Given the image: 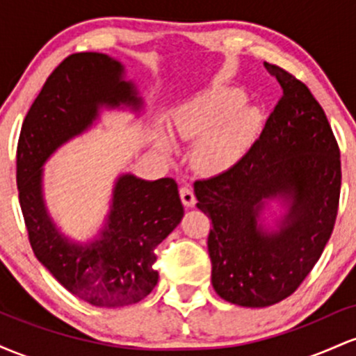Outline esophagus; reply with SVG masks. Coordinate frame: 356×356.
Returning a JSON list of instances; mask_svg holds the SVG:
<instances>
[{
	"label": "esophagus",
	"instance_id": "34e87169",
	"mask_svg": "<svg viewBox=\"0 0 356 356\" xmlns=\"http://www.w3.org/2000/svg\"><path fill=\"white\" fill-rule=\"evenodd\" d=\"M179 194H181V201L184 202V206H187V207L194 206L195 195H194V191H192L189 186H182L181 191H179Z\"/></svg>",
	"mask_w": 356,
	"mask_h": 356
}]
</instances>
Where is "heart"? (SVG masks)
Returning <instances> with one entry per match:
<instances>
[{"label":"heart","mask_w":356,"mask_h":356,"mask_svg":"<svg viewBox=\"0 0 356 356\" xmlns=\"http://www.w3.org/2000/svg\"><path fill=\"white\" fill-rule=\"evenodd\" d=\"M261 117L246 107V95L238 88L211 87L184 102L170 117V129L181 140H197L194 159L207 172H224L238 164L259 130ZM164 147L172 140L159 134Z\"/></svg>","instance_id":"obj_1"}]
</instances>
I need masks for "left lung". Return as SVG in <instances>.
I'll return each instance as SVG.
<instances>
[{"mask_svg": "<svg viewBox=\"0 0 356 356\" xmlns=\"http://www.w3.org/2000/svg\"><path fill=\"white\" fill-rule=\"evenodd\" d=\"M283 95L238 164L194 182L211 218L212 286L246 308L280 303L309 275L333 232L341 187L337 138L313 93L291 73L264 63ZM289 204L277 232L257 224L268 200Z\"/></svg>", "mask_w": 356, "mask_h": 356, "instance_id": "obj_1", "label": "left lung"}]
</instances>
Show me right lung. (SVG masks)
<instances>
[{
	"mask_svg": "<svg viewBox=\"0 0 356 356\" xmlns=\"http://www.w3.org/2000/svg\"><path fill=\"white\" fill-rule=\"evenodd\" d=\"M140 108L120 61L105 53L67 56L44 81L28 110L16 149V184L28 239L40 263L72 295L100 308L134 305L159 281L155 248L184 216L174 179H117L110 212L99 239L76 244L56 229L43 201L47 159L99 117L100 107Z\"/></svg>",
	"mask_w": 356,
	"mask_h": 356,
	"instance_id": "obj_1",
	"label": "right lung"
}]
</instances>
